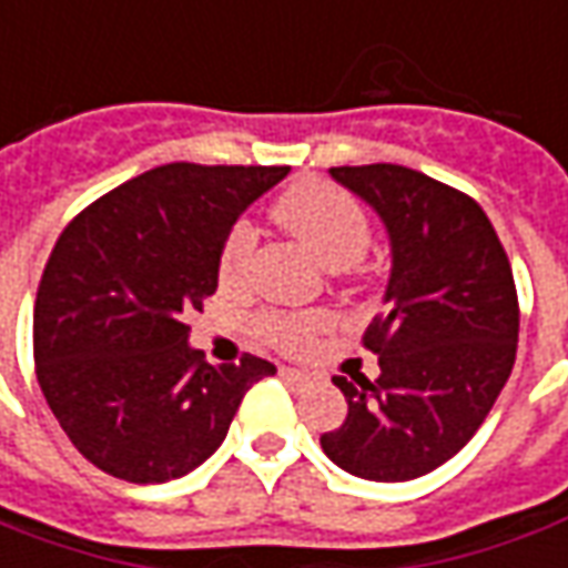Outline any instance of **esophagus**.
<instances>
[{
  "label": "esophagus",
  "instance_id": "1",
  "mask_svg": "<svg viewBox=\"0 0 568 568\" xmlns=\"http://www.w3.org/2000/svg\"><path fill=\"white\" fill-rule=\"evenodd\" d=\"M283 376L288 382H295V385H311V382H314V376H311V373L295 369V366H283Z\"/></svg>",
  "mask_w": 568,
  "mask_h": 568
}]
</instances>
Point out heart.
Listing matches in <instances>:
<instances>
[{"label":"heart","mask_w":568,"mask_h":568,"mask_svg":"<svg viewBox=\"0 0 568 568\" xmlns=\"http://www.w3.org/2000/svg\"><path fill=\"white\" fill-rule=\"evenodd\" d=\"M276 220L298 239L323 270H348L364 257L369 245V223L361 204L342 189L323 180H304L285 189L273 207ZM254 233L239 223L226 235L220 252V280L235 283L252 254ZM323 329V320L314 314H267L257 320V333L283 345V348H304Z\"/></svg>","instance_id":"1"}]
</instances>
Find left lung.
I'll list each match as a JSON object with an SVG mask.
<instances>
[{"label":"left lung","mask_w":568,"mask_h":568,"mask_svg":"<svg viewBox=\"0 0 568 568\" xmlns=\"http://www.w3.org/2000/svg\"><path fill=\"white\" fill-rule=\"evenodd\" d=\"M379 214L392 270L364 345L379 376L335 385L348 400L323 454L369 481H410L460 450L510 379L519 304L507 252L469 195L400 164L333 168Z\"/></svg>","instance_id":"left-lung-1"}]
</instances>
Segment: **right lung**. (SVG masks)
Listing matches in <instances>:
<instances>
[{
	"mask_svg": "<svg viewBox=\"0 0 568 568\" xmlns=\"http://www.w3.org/2000/svg\"><path fill=\"white\" fill-rule=\"evenodd\" d=\"M288 168L164 164L111 189L68 223L42 270L33 357L45 404L102 473L161 485L202 466L254 382L245 354L207 364L186 314L217 292L235 220Z\"/></svg>",
	"mask_w": 568,
	"mask_h": 568,
	"instance_id": "add662e5",
	"label": "right lung"
}]
</instances>
